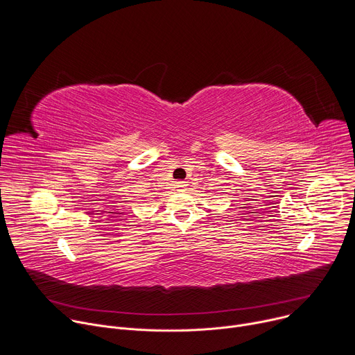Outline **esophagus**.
I'll list each match as a JSON object with an SVG mask.
<instances>
[{"instance_id":"34e87169","label":"esophagus","mask_w":355,"mask_h":355,"mask_svg":"<svg viewBox=\"0 0 355 355\" xmlns=\"http://www.w3.org/2000/svg\"><path fill=\"white\" fill-rule=\"evenodd\" d=\"M175 188H177V191L182 192V191H185V188H187V184H185L184 181H177V182H175Z\"/></svg>"}]
</instances>
